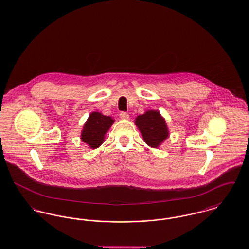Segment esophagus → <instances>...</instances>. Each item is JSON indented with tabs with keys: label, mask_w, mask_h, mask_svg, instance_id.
<instances>
[{
	"label": "esophagus",
	"mask_w": 249,
	"mask_h": 249,
	"mask_svg": "<svg viewBox=\"0 0 249 249\" xmlns=\"http://www.w3.org/2000/svg\"><path fill=\"white\" fill-rule=\"evenodd\" d=\"M119 117H120V119H128L130 116H129V114L126 113V112H121V113L119 114Z\"/></svg>",
	"instance_id": "1"
}]
</instances>
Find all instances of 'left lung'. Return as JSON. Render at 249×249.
Listing matches in <instances>:
<instances>
[{
  "label": "left lung",
  "instance_id": "8db88e82",
  "mask_svg": "<svg viewBox=\"0 0 249 249\" xmlns=\"http://www.w3.org/2000/svg\"><path fill=\"white\" fill-rule=\"evenodd\" d=\"M135 124L141 131L144 142L152 147L159 146L168 137L165 120L158 111H146L136 118Z\"/></svg>",
  "mask_w": 249,
  "mask_h": 249
}]
</instances>
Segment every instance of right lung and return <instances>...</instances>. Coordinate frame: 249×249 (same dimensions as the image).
Segmentation results:
<instances>
[{
  "label": "right lung",
  "mask_w": 249,
  "mask_h": 249,
  "mask_svg": "<svg viewBox=\"0 0 249 249\" xmlns=\"http://www.w3.org/2000/svg\"><path fill=\"white\" fill-rule=\"evenodd\" d=\"M113 122L112 118L104 116L99 112L91 113L84 125L81 133L82 141L93 149L99 147L104 142L105 135Z\"/></svg>",
  "instance_id": "right-lung-1"
}]
</instances>
